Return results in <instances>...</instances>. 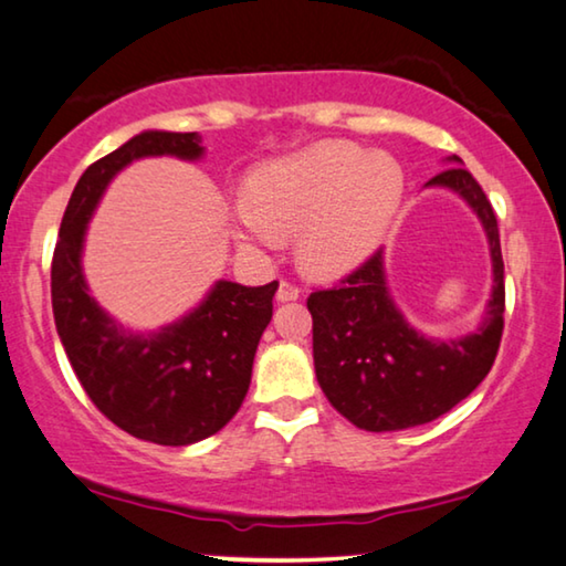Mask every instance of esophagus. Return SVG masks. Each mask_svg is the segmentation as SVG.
<instances>
[{"mask_svg": "<svg viewBox=\"0 0 566 566\" xmlns=\"http://www.w3.org/2000/svg\"><path fill=\"white\" fill-rule=\"evenodd\" d=\"M297 297H300V286L282 280L280 282V290H276V302H292V300H297Z\"/></svg>", "mask_w": 566, "mask_h": 566, "instance_id": "1", "label": "esophagus"}]
</instances>
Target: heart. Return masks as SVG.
<instances>
[{
    "label": "heart",
    "instance_id": "heart-1",
    "mask_svg": "<svg viewBox=\"0 0 566 566\" xmlns=\"http://www.w3.org/2000/svg\"><path fill=\"white\" fill-rule=\"evenodd\" d=\"M403 198L391 155L350 142H317L269 159L247 177V202L231 213L235 241L272 251L276 233L297 231V259L315 276H340L370 256Z\"/></svg>",
    "mask_w": 566,
    "mask_h": 566
}]
</instances>
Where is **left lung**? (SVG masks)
Returning <instances> with one entry per match:
<instances>
[{"label":"left lung","mask_w":566,"mask_h":566,"mask_svg":"<svg viewBox=\"0 0 566 566\" xmlns=\"http://www.w3.org/2000/svg\"><path fill=\"white\" fill-rule=\"evenodd\" d=\"M450 165H462L458 155ZM468 202L483 223L493 261V292L475 333L437 340L407 323L389 294L384 251L340 280L310 294L312 358L327 401L366 432L427 424L450 411L493 368L503 335V256L491 200L465 167H447L427 182Z\"/></svg>","instance_id":"obj_1"}]
</instances>
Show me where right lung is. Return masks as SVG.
<instances>
[{
    "instance_id": "1",
    "label": "right lung",
    "mask_w": 566,
    "mask_h": 566,
    "mask_svg": "<svg viewBox=\"0 0 566 566\" xmlns=\"http://www.w3.org/2000/svg\"><path fill=\"white\" fill-rule=\"evenodd\" d=\"M200 142L198 132H142L91 165L67 200L50 272L57 335L88 399L124 432L167 447L206 440L239 411L280 284L218 280L177 323L132 333L88 294L81 254L101 196L126 165L163 155L192 163Z\"/></svg>"
}]
</instances>
